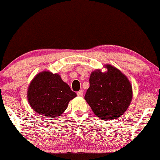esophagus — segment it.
Segmentation results:
<instances>
[{"label":"esophagus","mask_w":160,"mask_h":160,"mask_svg":"<svg viewBox=\"0 0 160 160\" xmlns=\"http://www.w3.org/2000/svg\"><path fill=\"white\" fill-rule=\"evenodd\" d=\"M77 95L79 96V97H82L83 96V92L82 90L78 91L77 92Z\"/></svg>","instance_id":"1"}]
</instances>
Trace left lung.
<instances>
[{"mask_svg": "<svg viewBox=\"0 0 160 160\" xmlns=\"http://www.w3.org/2000/svg\"><path fill=\"white\" fill-rule=\"evenodd\" d=\"M107 71L96 70L91 73L90 88L85 99L94 114L109 121L121 116L128 109L132 99V87L120 70L107 65Z\"/></svg>", "mask_w": 160, "mask_h": 160, "instance_id": "1", "label": "left lung"}]
</instances>
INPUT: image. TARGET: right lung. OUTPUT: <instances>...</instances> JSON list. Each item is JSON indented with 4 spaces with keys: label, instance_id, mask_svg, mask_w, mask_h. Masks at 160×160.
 <instances>
[{
    "label": "right lung",
    "instance_id": "1",
    "mask_svg": "<svg viewBox=\"0 0 160 160\" xmlns=\"http://www.w3.org/2000/svg\"><path fill=\"white\" fill-rule=\"evenodd\" d=\"M77 94L60 75L44 71L36 75L29 85L28 98L37 113L51 118L61 116Z\"/></svg>",
    "mask_w": 160,
    "mask_h": 160
}]
</instances>
